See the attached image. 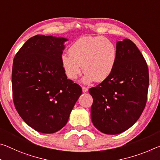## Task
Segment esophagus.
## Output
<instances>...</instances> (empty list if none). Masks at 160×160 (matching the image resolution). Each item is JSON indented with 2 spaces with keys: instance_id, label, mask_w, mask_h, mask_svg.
Wrapping results in <instances>:
<instances>
[{
  "instance_id": "obj_1",
  "label": "esophagus",
  "mask_w": 160,
  "mask_h": 160,
  "mask_svg": "<svg viewBox=\"0 0 160 160\" xmlns=\"http://www.w3.org/2000/svg\"><path fill=\"white\" fill-rule=\"evenodd\" d=\"M82 92H87L88 91V88L85 87V86H83V87L82 88Z\"/></svg>"
}]
</instances>
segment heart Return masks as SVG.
Listing matches in <instances>:
<instances>
[{
  "label": "heart",
  "instance_id": "heart-1",
  "mask_svg": "<svg viewBox=\"0 0 160 160\" xmlns=\"http://www.w3.org/2000/svg\"><path fill=\"white\" fill-rule=\"evenodd\" d=\"M69 54H62L61 64L67 77L75 80L82 69L85 83L102 82L112 74L118 58V50L112 40L102 36L83 37L70 47Z\"/></svg>",
  "mask_w": 160,
  "mask_h": 160
}]
</instances>
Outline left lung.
<instances>
[{
    "mask_svg": "<svg viewBox=\"0 0 160 160\" xmlns=\"http://www.w3.org/2000/svg\"><path fill=\"white\" fill-rule=\"evenodd\" d=\"M116 65L107 80L89 92L93 98L91 120L99 131L117 135L131 128L145 108L149 70L143 55L129 39L116 45Z\"/></svg>",
    "mask_w": 160,
    "mask_h": 160,
    "instance_id": "left-lung-1",
    "label": "left lung"
}]
</instances>
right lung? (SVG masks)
Wrapping results in <instances>:
<instances>
[{"instance_id":"1","label":"right lung","mask_w":160,"mask_h":160,"mask_svg":"<svg viewBox=\"0 0 160 160\" xmlns=\"http://www.w3.org/2000/svg\"><path fill=\"white\" fill-rule=\"evenodd\" d=\"M64 38L37 35L15 55L12 69L15 108L28 125L39 132H56L66 125L82 94L68 80L61 64Z\"/></svg>"}]
</instances>
